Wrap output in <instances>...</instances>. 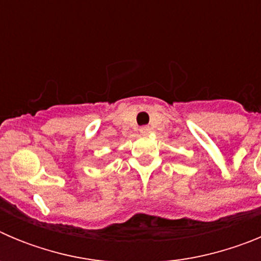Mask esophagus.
<instances>
[{
	"label": "esophagus",
	"mask_w": 261,
	"mask_h": 261,
	"mask_svg": "<svg viewBox=\"0 0 261 261\" xmlns=\"http://www.w3.org/2000/svg\"><path fill=\"white\" fill-rule=\"evenodd\" d=\"M140 132H141L142 135H147V133L150 132V128H149V126H142V128L140 129Z\"/></svg>",
	"instance_id": "34e87169"
}]
</instances>
